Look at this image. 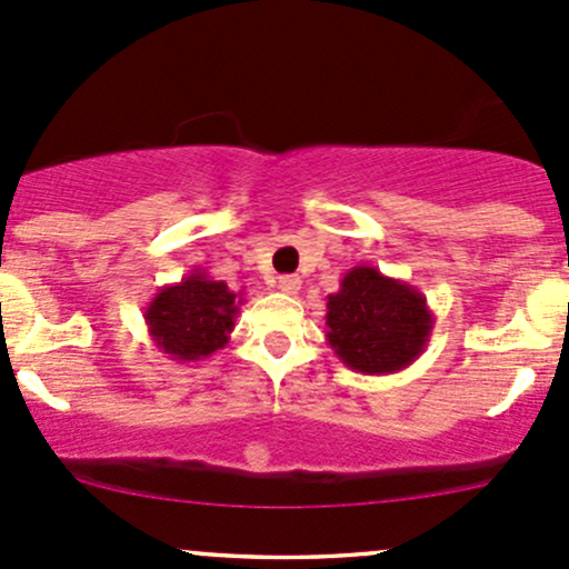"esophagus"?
<instances>
[{
	"label": "esophagus",
	"mask_w": 569,
	"mask_h": 569,
	"mask_svg": "<svg viewBox=\"0 0 569 569\" xmlns=\"http://www.w3.org/2000/svg\"><path fill=\"white\" fill-rule=\"evenodd\" d=\"M277 287H279V290H282V292H287V296H296V292L301 290V279L292 277V273H284V277H279Z\"/></svg>",
	"instance_id": "esophagus-1"
}]
</instances>
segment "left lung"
Instances as JSON below:
<instances>
[{
	"mask_svg": "<svg viewBox=\"0 0 569 569\" xmlns=\"http://www.w3.org/2000/svg\"><path fill=\"white\" fill-rule=\"evenodd\" d=\"M325 338L338 360L357 373H398L419 360L436 315L417 287L385 277L373 266H355L328 296Z\"/></svg>",
	"mask_w": 569,
	"mask_h": 569,
	"instance_id": "obj_1",
	"label": "left lung"
}]
</instances>
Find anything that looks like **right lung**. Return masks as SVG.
I'll return each instance as SVG.
<instances>
[{
  "label": "right lung",
  "mask_w": 569,
  "mask_h": 569,
  "mask_svg": "<svg viewBox=\"0 0 569 569\" xmlns=\"http://www.w3.org/2000/svg\"><path fill=\"white\" fill-rule=\"evenodd\" d=\"M241 303L244 292H233L203 268H193L182 282L161 287L144 306L147 333L169 360H207L228 343Z\"/></svg>",
  "instance_id": "obj_1"
}]
</instances>
